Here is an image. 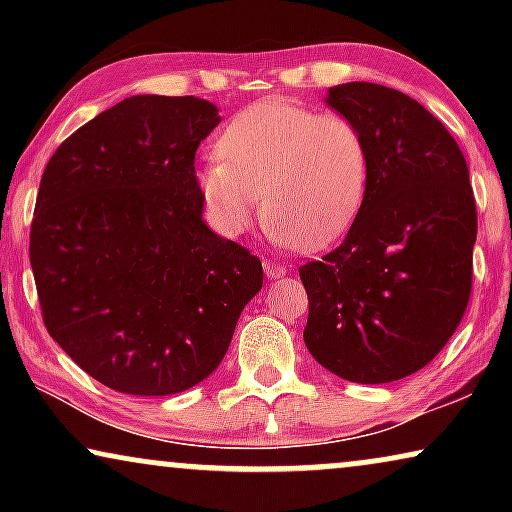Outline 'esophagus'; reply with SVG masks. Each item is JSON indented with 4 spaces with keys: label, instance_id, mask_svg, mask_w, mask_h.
<instances>
[{
    "label": "esophagus",
    "instance_id": "1",
    "mask_svg": "<svg viewBox=\"0 0 512 512\" xmlns=\"http://www.w3.org/2000/svg\"><path fill=\"white\" fill-rule=\"evenodd\" d=\"M263 270H265V275H268V279H279L286 275V268H282V265H277L272 261H263Z\"/></svg>",
    "mask_w": 512,
    "mask_h": 512
}]
</instances>
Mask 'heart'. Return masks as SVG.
Listing matches in <instances>:
<instances>
[{
	"label": "heart",
	"instance_id": "obj_1",
	"mask_svg": "<svg viewBox=\"0 0 512 512\" xmlns=\"http://www.w3.org/2000/svg\"><path fill=\"white\" fill-rule=\"evenodd\" d=\"M221 158L200 172L216 226L244 233L261 212L279 247H324L366 200L368 144L359 125L340 114H314L282 97L242 109L216 144Z\"/></svg>",
	"mask_w": 512,
	"mask_h": 512
}]
</instances>
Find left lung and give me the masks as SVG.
Returning <instances> with one entry per match:
<instances>
[{
  "label": "left lung",
  "mask_w": 512,
  "mask_h": 512,
  "mask_svg": "<svg viewBox=\"0 0 512 512\" xmlns=\"http://www.w3.org/2000/svg\"><path fill=\"white\" fill-rule=\"evenodd\" d=\"M326 104L359 125L370 174L340 247L298 270L310 300L303 338L342 380L396 382L424 368L466 312L478 235L468 165L401 90L340 83Z\"/></svg>",
  "instance_id": "obj_1"
}]
</instances>
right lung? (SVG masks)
I'll return each mask as SVG.
<instances>
[{"label":"right lung","instance_id":"obj_1","mask_svg":"<svg viewBox=\"0 0 512 512\" xmlns=\"http://www.w3.org/2000/svg\"><path fill=\"white\" fill-rule=\"evenodd\" d=\"M200 97L132 95L48 160L30 263L51 338L104 387L170 396L219 368L263 268L202 219Z\"/></svg>","mask_w":512,"mask_h":512}]
</instances>
